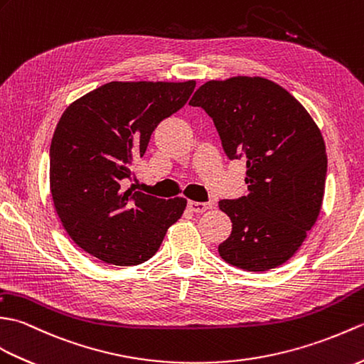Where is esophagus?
Instances as JSON below:
<instances>
[{
    "label": "esophagus",
    "mask_w": 364,
    "mask_h": 364,
    "mask_svg": "<svg viewBox=\"0 0 364 364\" xmlns=\"http://www.w3.org/2000/svg\"><path fill=\"white\" fill-rule=\"evenodd\" d=\"M213 207V203H196V200H188V208L195 213H203L207 212Z\"/></svg>",
    "instance_id": "1"
}]
</instances>
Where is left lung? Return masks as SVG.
Segmentation results:
<instances>
[{
	"instance_id": "left-lung-1",
	"label": "left lung",
	"mask_w": 364,
	"mask_h": 364,
	"mask_svg": "<svg viewBox=\"0 0 364 364\" xmlns=\"http://www.w3.org/2000/svg\"><path fill=\"white\" fill-rule=\"evenodd\" d=\"M190 106L213 119L230 160L246 159L247 195L220 200L232 233L218 252L245 271L284 264L321 212L327 154L319 127L291 93L264 77L208 80Z\"/></svg>"
}]
</instances>
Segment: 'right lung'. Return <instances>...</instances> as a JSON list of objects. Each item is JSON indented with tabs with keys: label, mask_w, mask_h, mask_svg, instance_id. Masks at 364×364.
I'll return each mask as SVG.
<instances>
[{
	"label": "right lung",
	"mask_w": 364,
	"mask_h": 364,
	"mask_svg": "<svg viewBox=\"0 0 364 364\" xmlns=\"http://www.w3.org/2000/svg\"><path fill=\"white\" fill-rule=\"evenodd\" d=\"M187 82H114L71 102L50 148V188L70 238L98 260L132 266L154 255L187 199L124 190L161 119L185 106Z\"/></svg>",
	"instance_id": "1"
}]
</instances>
